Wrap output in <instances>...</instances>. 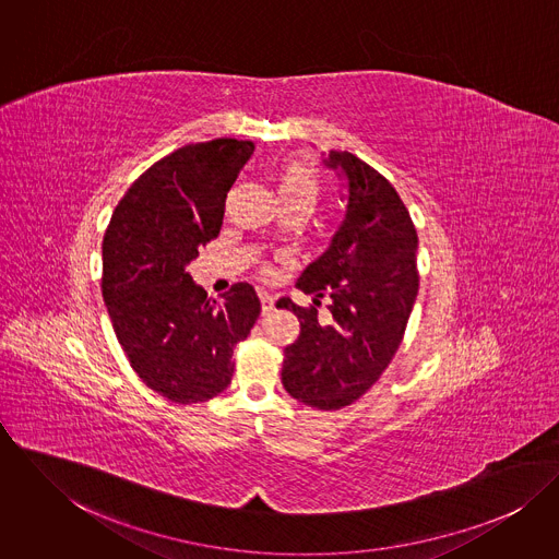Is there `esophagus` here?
I'll return each instance as SVG.
<instances>
[{
  "label": "esophagus",
  "mask_w": 559,
  "mask_h": 559,
  "mask_svg": "<svg viewBox=\"0 0 559 559\" xmlns=\"http://www.w3.org/2000/svg\"><path fill=\"white\" fill-rule=\"evenodd\" d=\"M258 295H260V304H262V314H269L273 310V306H275L273 295H269L266 290H260Z\"/></svg>",
  "instance_id": "34e87169"
}]
</instances>
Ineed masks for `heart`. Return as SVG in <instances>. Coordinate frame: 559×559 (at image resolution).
I'll use <instances>...</instances> for the list:
<instances>
[{"label":"heart","instance_id":"heart-1","mask_svg":"<svg viewBox=\"0 0 559 559\" xmlns=\"http://www.w3.org/2000/svg\"><path fill=\"white\" fill-rule=\"evenodd\" d=\"M277 193L282 204L304 202L314 206L319 200V174L314 165L304 159L286 163L277 176Z\"/></svg>","mask_w":559,"mask_h":559}]
</instances>
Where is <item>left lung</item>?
I'll use <instances>...</instances> for the list:
<instances>
[{
    "instance_id": "left-lung-1",
    "label": "left lung",
    "mask_w": 559,
    "mask_h": 559,
    "mask_svg": "<svg viewBox=\"0 0 559 559\" xmlns=\"http://www.w3.org/2000/svg\"><path fill=\"white\" fill-rule=\"evenodd\" d=\"M324 163L346 180V213L326 251L297 280L306 295H317L314 306L282 297L277 308L293 310L301 324L284 348L286 392L335 411L361 399L394 359L419 275L417 233L392 182L346 151H329ZM322 296L326 313L318 312Z\"/></svg>"
}]
</instances>
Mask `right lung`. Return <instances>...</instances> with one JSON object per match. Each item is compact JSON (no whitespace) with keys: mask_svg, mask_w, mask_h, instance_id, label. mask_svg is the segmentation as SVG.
<instances>
[{"mask_svg":"<svg viewBox=\"0 0 559 559\" xmlns=\"http://www.w3.org/2000/svg\"><path fill=\"white\" fill-rule=\"evenodd\" d=\"M253 144H189L148 167L118 202L103 239V299L138 377L163 399L191 404L233 381V353L260 317L251 284L215 301L187 273L224 224L226 195Z\"/></svg>","mask_w":559,"mask_h":559,"instance_id":"add662e5","label":"right lung"}]
</instances>
